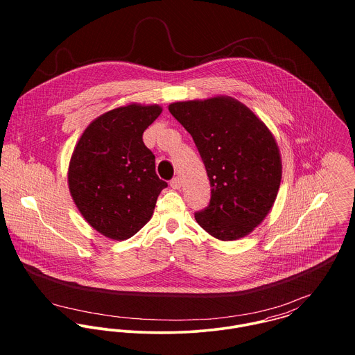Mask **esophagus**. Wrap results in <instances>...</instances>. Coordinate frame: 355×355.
Masks as SVG:
<instances>
[{"label":"esophagus","mask_w":355,"mask_h":355,"mask_svg":"<svg viewBox=\"0 0 355 355\" xmlns=\"http://www.w3.org/2000/svg\"><path fill=\"white\" fill-rule=\"evenodd\" d=\"M171 187L173 189V190H179L180 187H182V182H180V179L176 176V178H173L172 180H171Z\"/></svg>","instance_id":"obj_1"}]
</instances>
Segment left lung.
I'll use <instances>...</instances> for the list:
<instances>
[{"instance_id":"1","label":"left lung","mask_w":355,"mask_h":355,"mask_svg":"<svg viewBox=\"0 0 355 355\" xmlns=\"http://www.w3.org/2000/svg\"><path fill=\"white\" fill-rule=\"evenodd\" d=\"M172 116L190 132L210 182L209 205L196 211L220 241L253 231L269 213L282 180L275 138L253 112L234 98L175 102Z\"/></svg>"}]
</instances>
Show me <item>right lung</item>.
<instances>
[{"label":"right lung","instance_id":"right-lung-1","mask_svg":"<svg viewBox=\"0 0 355 355\" xmlns=\"http://www.w3.org/2000/svg\"><path fill=\"white\" fill-rule=\"evenodd\" d=\"M161 110L158 105L135 103L109 110L85 130L72 154L71 196L86 221L110 239L135 235L168 187L142 139Z\"/></svg>","mask_w":355,"mask_h":355}]
</instances>
